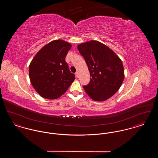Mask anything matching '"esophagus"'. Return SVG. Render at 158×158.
<instances>
[{"mask_svg":"<svg viewBox=\"0 0 158 158\" xmlns=\"http://www.w3.org/2000/svg\"><path fill=\"white\" fill-rule=\"evenodd\" d=\"M75 74L77 77H79V72H78V71H77V72H76Z\"/></svg>","mask_w":158,"mask_h":158,"instance_id":"34e87169","label":"esophagus"}]
</instances>
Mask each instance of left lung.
<instances>
[{
	"label": "left lung",
	"mask_w": 158,
	"mask_h": 158,
	"mask_svg": "<svg viewBox=\"0 0 158 158\" xmlns=\"http://www.w3.org/2000/svg\"><path fill=\"white\" fill-rule=\"evenodd\" d=\"M88 67L91 78L83 86L86 93L96 101L111 97L120 89L124 77L120 59L104 44L92 40L77 45Z\"/></svg>",
	"instance_id": "1"
}]
</instances>
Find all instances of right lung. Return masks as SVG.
Wrapping results in <instances>:
<instances>
[{
    "label": "right lung",
    "instance_id": "1",
    "mask_svg": "<svg viewBox=\"0 0 158 158\" xmlns=\"http://www.w3.org/2000/svg\"><path fill=\"white\" fill-rule=\"evenodd\" d=\"M72 45L56 40L44 46L29 66L31 83L43 98L54 99L61 97L75 79L65 58Z\"/></svg>",
    "mask_w": 158,
    "mask_h": 158
}]
</instances>
